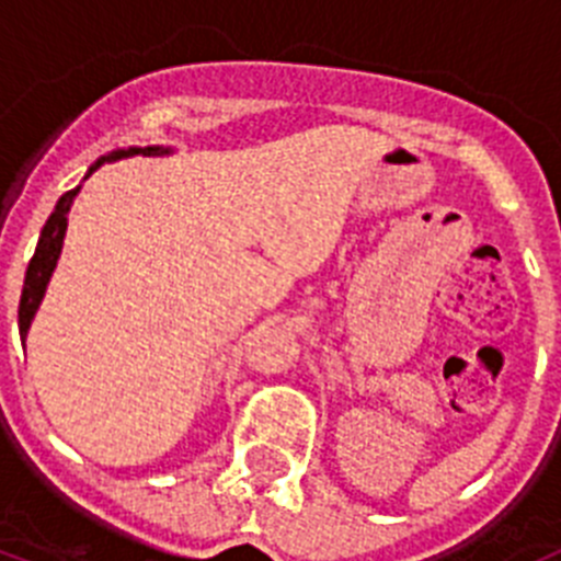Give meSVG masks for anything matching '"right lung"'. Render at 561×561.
<instances>
[{"mask_svg":"<svg viewBox=\"0 0 561 561\" xmlns=\"http://www.w3.org/2000/svg\"><path fill=\"white\" fill-rule=\"evenodd\" d=\"M171 151H173L171 146L117 148V151L101 157L95 165H89V171H87V176H83V180H89V176H92V173H95L101 165H106V162L121 160L123 153H148V157H165V153H171ZM78 193H81V185L72 187V191H67L61 199L56 202V210L49 213L47 225L42 227V236H38L36 252H33V257H30L27 272H24L22 300H19V334H22V342H24V336H27L30 323H33V317H36L38 306H42L44 291H47V284H49V277H53V272H56L58 257H61L64 236H67L69 207H72V202H76Z\"/></svg>","mask_w":561,"mask_h":561,"instance_id":"right-lung-1","label":"right lung"}]
</instances>
